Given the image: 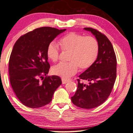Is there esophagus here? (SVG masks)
<instances>
[{"instance_id":"34e87169","label":"esophagus","mask_w":133,"mask_h":133,"mask_svg":"<svg viewBox=\"0 0 133 133\" xmlns=\"http://www.w3.org/2000/svg\"><path fill=\"white\" fill-rule=\"evenodd\" d=\"M70 81V80L69 79H62V83L63 84H66L67 83H68V82Z\"/></svg>"}]
</instances>
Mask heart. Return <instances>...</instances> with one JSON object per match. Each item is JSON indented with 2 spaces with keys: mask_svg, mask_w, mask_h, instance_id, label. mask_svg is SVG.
<instances>
[{
  "mask_svg": "<svg viewBox=\"0 0 133 133\" xmlns=\"http://www.w3.org/2000/svg\"><path fill=\"white\" fill-rule=\"evenodd\" d=\"M59 44L63 51L69 53V61L53 66L51 72L63 79H67L75 74L78 67L81 70L89 69L98 57L99 46L98 41L93 37H85L79 34L70 32L62 37ZM46 55L50 61H57L59 57V49L57 44L50 43L46 49Z\"/></svg>",
  "mask_w": 133,
  "mask_h": 133,
  "instance_id": "heart-1",
  "label": "heart"
}]
</instances>
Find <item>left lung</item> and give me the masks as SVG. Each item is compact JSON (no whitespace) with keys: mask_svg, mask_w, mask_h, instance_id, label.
<instances>
[{"mask_svg":"<svg viewBox=\"0 0 133 133\" xmlns=\"http://www.w3.org/2000/svg\"><path fill=\"white\" fill-rule=\"evenodd\" d=\"M84 29L95 35L99 49L94 64L79 76L77 90L71 99L78 107L91 109L104 103L110 96L116 78L117 60L113 45L105 35L91 28ZM82 79L89 84L84 85Z\"/></svg>","mask_w":133,"mask_h":133,"instance_id":"8db88e82","label":"left lung"}]
</instances>
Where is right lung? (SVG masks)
Returning a JSON list of instances; mask_svg holds the SVG:
<instances>
[{
    "instance_id": "1",
    "label": "right lung",
    "mask_w": 133,
    "mask_h": 133,
    "mask_svg": "<svg viewBox=\"0 0 133 133\" xmlns=\"http://www.w3.org/2000/svg\"><path fill=\"white\" fill-rule=\"evenodd\" d=\"M66 30L39 28L22 35L14 44L9 60L10 81L16 96L24 105L37 108L48 104L62 84L59 76L46 75L50 68L46 49L48 44Z\"/></svg>"
}]
</instances>
